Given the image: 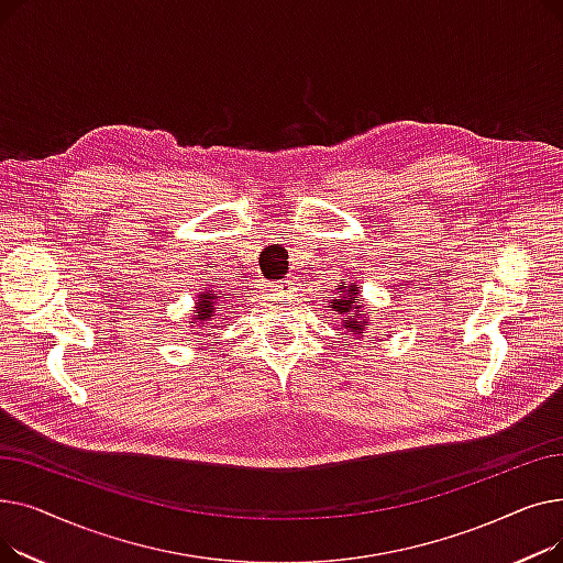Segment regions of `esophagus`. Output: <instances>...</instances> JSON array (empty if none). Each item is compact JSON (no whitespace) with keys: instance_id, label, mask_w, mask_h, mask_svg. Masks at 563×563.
<instances>
[{"instance_id":"1","label":"esophagus","mask_w":563,"mask_h":563,"mask_svg":"<svg viewBox=\"0 0 563 563\" xmlns=\"http://www.w3.org/2000/svg\"><path fill=\"white\" fill-rule=\"evenodd\" d=\"M274 291L280 294V297H294V291H297V283L285 278V280H280V283L274 285Z\"/></svg>"}]
</instances>
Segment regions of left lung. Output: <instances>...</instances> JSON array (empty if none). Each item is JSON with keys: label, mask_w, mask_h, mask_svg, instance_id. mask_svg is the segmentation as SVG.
Returning <instances> with one entry per match:
<instances>
[{"label": "left lung", "mask_w": 563, "mask_h": 563, "mask_svg": "<svg viewBox=\"0 0 563 563\" xmlns=\"http://www.w3.org/2000/svg\"><path fill=\"white\" fill-rule=\"evenodd\" d=\"M331 308L342 317V329L349 335L361 338L367 331H378V323L365 317L361 306V287L356 283H340L335 285L333 297H329Z\"/></svg>", "instance_id": "obj_1"}]
</instances>
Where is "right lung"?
Masks as SVG:
<instances>
[{
    "mask_svg": "<svg viewBox=\"0 0 563 563\" xmlns=\"http://www.w3.org/2000/svg\"><path fill=\"white\" fill-rule=\"evenodd\" d=\"M232 297L230 294H219L212 287H205L198 297H196V310H191V321L189 327H205L207 335H214L210 331H214V319H217V310H221Z\"/></svg>",
    "mask_w": 563,
    "mask_h": 563,
    "instance_id": "1",
    "label": "right lung"
}]
</instances>
